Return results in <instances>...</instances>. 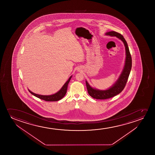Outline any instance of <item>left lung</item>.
<instances>
[{
  "mask_svg": "<svg viewBox=\"0 0 155 155\" xmlns=\"http://www.w3.org/2000/svg\"><path fill=\"white\" fill-rule=\"evenodd\" d=\"M105 35L108 36H115L123 42V44L125 46L126 57L124 66L121 74L119 76V78L115 81V83L112 86L108 88V89L100 90L94 88L89 85V83L87 82V81H86L87 91L89 95L94 98L98 100L108 99L120 93L125 87L132 68L131 56L130 53L127 42L125 41V38H124L123 35L115 31L106 32Z\"/></svg>",
  "mask_w": 155,
  "mask_h": 155,
  "instance_id": "left-lung-1",
  "label": "left lung"
}]
</instances>
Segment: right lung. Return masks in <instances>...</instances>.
<instances>
[{"label":"right lung","instance_id":"obj_1","mask_svg":"<svg viewBox=\"0 0 155 155\" xmlns=\"http://www.w3.org/2000/svg\"><path fill=\"white\" fill-rule=\"evenodd\" d=\"M72 76H71L69 77V78L68 79V81H66L65 84L63 85V86L61 87V88L60 89L59 91L57 92L56 93L53 94L52 95H39V94H36L33 93L29 89H28V91H30V93L32 94V95L35 96L36 97L40 98L41 100H45V101H50V102L58 101L62 99L66 95L67 88H68V84L69 83Z\"/></svg>","mask_w":155,"mask_h":155}]
</instances>
